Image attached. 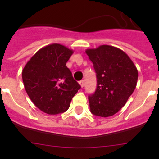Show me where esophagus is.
<instances>
[{
  "label": "esophagus",
  "mask_w": 159,
  "mask_h": 159,
  "mask_svg": "<svg viewBox=\"0 0 159 159\" xmlns=\"http://www.w3.org/2000/svg\"><path fill=\"white\" fill-rule=\"evenodd\" d=\"M79 84H80L81 88H84V80H80V82H79Z\"/></svg>",
  "instance_id": "esophagus-1"
}]
</instances>
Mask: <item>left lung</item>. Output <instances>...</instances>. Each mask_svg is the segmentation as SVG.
Returning <instances> with one entry per match:
<instances>
[{"label": "left lung", "mask_w": 159, "mask_h": 159, "mask_svg": "<svg viewBox=\"0 0 159 159\" xmlns=\"http://www.w3.org/2000/svg\"><path fill=\"white\" fill-rule=\"evenodd\" d=\"M85 52L93 63L97 78L95 93L88 97L91 112L100 117L114 116L135 89L137 68L130 57L116 47L104 44Z\"/></svg>", "instance_id": "left-lung-1"}]
</instances>
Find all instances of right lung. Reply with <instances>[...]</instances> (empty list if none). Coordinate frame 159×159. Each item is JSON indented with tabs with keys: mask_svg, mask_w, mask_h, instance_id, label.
<instances>
[{
	"mask_svg": "<svg viewBox=\"0 0 159 159\" xmlns=\"http://www.w3.org/2000/svg\"><path fill=\"white\" fill-rule=\"evenodd\" d=\"M73 52L60 43L48 44L36 52L24 67L22 80L25 91L44 113L65 112L80 88L66 66Z\"/></svg>",
	"mask_w": 159,
	"mask_h": 159,
	"instance_id": "obj_1",
	"label": "right lung"
}]
</instances>
